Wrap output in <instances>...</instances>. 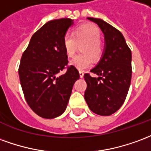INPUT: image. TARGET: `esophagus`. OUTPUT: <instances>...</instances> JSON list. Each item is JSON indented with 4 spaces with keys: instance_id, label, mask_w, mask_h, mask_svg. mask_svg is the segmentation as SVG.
<instances>
[{
    "instance_id": "obj_1",
    "label": "esophagus",
    "mask_w": 151,
    "mask_h": 151,
    "mask_svg": "<svg viewBox=\"0 0 151 151\" xmlns=\"http://www.w3.org/2000/svg\"><path fill=\"white\" fill-rule=\"evenodd\" d=\"M79 73H80V78H83V75H84V73H83V71H80V72H79Z\"/></svg>"
}]
</instances>
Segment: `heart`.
Here are the masks:
<instances>
[{"label":"heart","instance_id":"b5f03b06","mask_svg":"<svg viewBox=\"0 0 151 151\" xmlns=\"http://www.w3.org/2000/svg\"><path fill=\"white\" fill-rule=\"evenodd\" d=\"M101 31L93 25H82L72 34H66L63 38V47L69 57L76 52L78 46L83 43L80 50L83 53L78 54L70 61V64L80 71L85 70L92 64V58L97 59L101 53Z\"/></svg>","mask_w":151,"mask_h":151}]
</instances>
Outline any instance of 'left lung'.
<instances>
[{
    "mask_svg": "<svg viewBox=\"0 0 151 151\" xmlns=\"http://www.w3.org/2000/svg\"><path fill=\"white\" fill-rule=\"evenodd\" d=\"M97 24L104 37L101 59L91 70L99 77L84 74V99L96 114L109 116L119 109L128 94L132 76L131 50L121 32L102 19L88 17Z\"/></svg>",
    "mask_w": 151,
    "mask_h": 151,
    "instance_id": "obj_1",
    "label": "left lung"
}]
</instances>
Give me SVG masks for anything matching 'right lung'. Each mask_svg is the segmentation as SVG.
<instances>
[{
  "instance_id": "1",
  "label": "right lung",
  "mask_w": 151,
  "mask_h": 151,
  "mask_svg": "<svg viewBox=\"0 0 151 151\" xmlns=\"http://www.w3.org/2000/svg\"><path fill=\"white\" fill-rule=\"evenodd\" d=\"M73 20L49 21L34 34L21 59L18 74L25 98L32 110L52 119L64 113L75 82L80 79L76 68L68 63L63 38Z\"/></svg>"
}]
</instances>
